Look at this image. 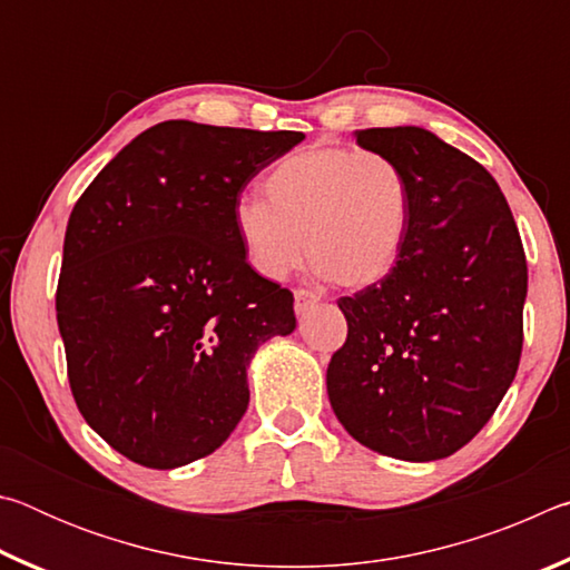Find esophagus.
<instances>
[{"mask_svg":"<svg viewBox=\"0 0 570 570\" xmlns=\"http://www.w3.org/2000/svg\"><path fill=\"white\" fill-rule=\"evenodd\" d=\"M316 304H320V296L306 292V288H296V292H294V308H296L298 316H304L308 308H314Z\"/></svg>","mask_w":570,"mask_h":570,"instance_id":"obj_1","label":"esophagus"}]
</instances>
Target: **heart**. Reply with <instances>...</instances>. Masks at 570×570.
I'll use <instances>...</instances> for the list:
<instances>
[{
    "mask_svg": "<svg viewBox=\"0 0 570 570\" xmlns=\"http://www.w3.org/2000/svg\"><path fill=\"white\" fill-rule=\"evenodd\" d=\"M266 198H240L234 226L250 266L284 278L308 262L326 284L362 292L387 282L407 244L412 186L392 158L308 146L276 163Z\"/></svg>",
    "mask_w": 570,
    "mask_h": 570,
    "instance_id": "1",
    "label": "heart"
}]
</instances>
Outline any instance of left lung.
Masks as SVG:
<instances>
[{"label": "left lung", "instance_id": "left-lung-1", "mask_svg": "<svg viewBox=\"0 0 570 570\" xmlns=\"http://www.w3.org/2000/svg\"><path fill=\"white\" fill-rule=\"evenodd\" d=\"M412 186L407 244L387 282L340 298L346 342L326 370L336 420L380 455L430 462L485 428L523 350L528 266L495 178L435 132H354Z\"/></svg>", "mask_w": 570, "mask_h": 570}]
</instances>
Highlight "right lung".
I'll return each mask as SVG.
<instances>
[{"label":"right lung","mask_w":570,"mask_h":570,"mask_svg":"<svg viewBox=\"0 0 570 570\" xmlns=\"http://www.w3.org/2000/svg\"><path fill=\"white\" fill-rule=\"evenodd\" d=\"M302 140L166 120L75 204L57 284L67 377L85 422L138 465L173 470L224 445L256 350L296 330L292 292L248 266L234 208Z\"/></svg>","instance_id":"1"}]
</instances>
